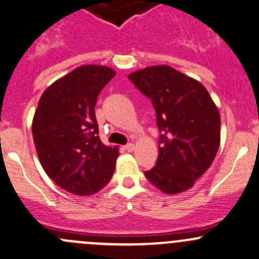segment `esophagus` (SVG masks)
<instances>
[{
    "label": "esophagus",
    "mask_w": 259,
    "mask_h": 259,
    "mask_svg": "<svg viewBox=\"0 0 259 259\" xmlns=\"http://www.w3.org/2000/svg\"><path fill=\"white\" fill-rule=\"evenodd\" d=\"M124 148H125V150H126L127 152H132V151H134V149H135V145H134V144L129 143V144H126V145H125Z\"/></svg>",
    "instance_id": "34e87169"
}]
</instances>
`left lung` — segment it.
<instances>
[{"label":"left lung","instance_id":"1","mask_svg":"<svg viewBox=\"0 0 259 259\" xmlns=\"http://www.w3.org/2000/svg\"><path fill=\"white\" fill-rule=\"evenodd\" d=\"M127 78L151 100L160 130L156 165L145 178L168 195L191 189L220 148L221 118L207 89L168 65L144 68Z\"/></svg>","mask_w":259,"mask_h":259}]
</instances>
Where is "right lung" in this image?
I'll list each match as a JSON object with an SVG mask.
<instances>
[{
    "label": "right lung",
    "mask_w": 259,
    "mask_h": 259,
    "mask_svg": "<svg viewBox=\"0 0 259 259\" xmlns=\"http://www.w3.org/2000/svg\"><path fill=\"white\" fill-rule=\"evenodd\" d=\"M115 75L105 65H81L43 92L32 134L46 174L70 194L89 196L110 181L118 146L100 141L94 107Z\"/></svg>",
    "instance_id": "1"
}]
</instances>
